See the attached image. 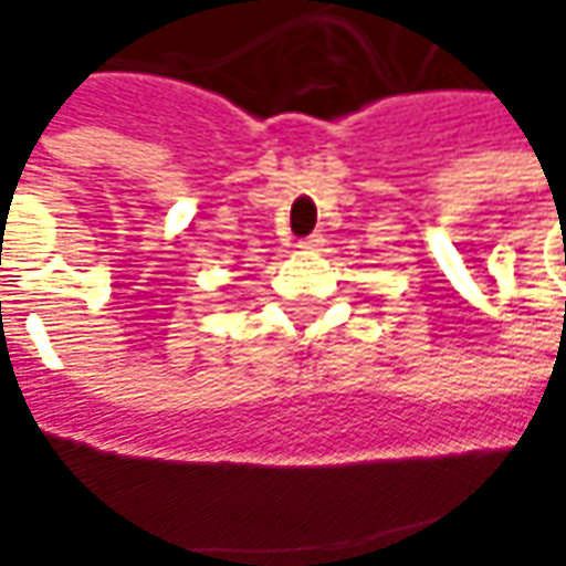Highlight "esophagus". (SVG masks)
<instances>
[{"instance_id":"1","label":"esophagus","mask_w":566,"mask_h":566,"mask_svg":"<svg viewBox=\"0 0 566 566\" xmlns=\"http://www.w3.org/2000/svg\"><path fill=\"white\" fill-rule=\"evenodd\" d=\"M324 245V235L321 232H312V235H305L302 242H298V249H308V251H317Z\"/></svg>"}]
</instances>
